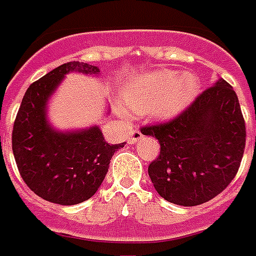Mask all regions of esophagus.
Instances as JSON below:
<instances>
[{
	"label": "esophagus",
	"mask_w": 256,
	"mask_h": 256,
	"mask_svg": "<svg viewBox=\"0 0 256 256\" xmlns=\"http://www.w3.org/2000/svg\"><path fill=\"white\" fill-rule=\"evenodd\" d=\"M142 132H140V130H134V132H132V134L128 136V144H136V142L140 140H142Z\"/></svg>",
	"instance_id": "1"
}]
</instances>
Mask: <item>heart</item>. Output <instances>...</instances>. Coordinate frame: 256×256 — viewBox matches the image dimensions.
<instances>
[{"label":"heart","instance_id":"1","mask_svg":"<svg viewBox=\"0 0 256 256\" xmlns=\"http://www.w3.org/2000/svg\"><path fill=\"white\" fill-rule=\"evenodd\" d=\"M199 80L194 73L179 76L174 70H160L138 76L122 90V102L132 114H146L166 120L180 112L194 100Z\"/></svg>","mask_w":256,"mask_h":256}]
</instances>
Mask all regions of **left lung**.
I'll list each match as a JSON object with an SVG mask.
<instances>
[{
	"label": "left lung",
	"mask_w": 256,
	"mask_h": 256,
	"mask_svg": "<svg viewBox=\"0 0 256 256\" xmlns=\"http://www.w3.org/2000/svg\"><path fill=\"white\" fill-rule=\"evenodd\" d=\"M140 132L160 144L148 166L152 184L179 206H198L220 194L238 172L246 146L238 96L222 78L174 120L144 126Z\"/></svg>",
	"instance_id": "obj_1"
}]
</instances>
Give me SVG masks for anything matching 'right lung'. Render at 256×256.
Segmentation results:
<instances>
[{
	"mask_svg": "<svg viewBox=\"0 0 256 256\" xmlns=\"http://www.w3.org/2000/svg\"><path fill=\"white\" fill-rule=\"evenodd\" d=\"M100 74L96 66L68 62L33 82L14 120L12 148L18 171L34 194L72 206L88 200L104 182L110 160L124 144H108L98 126L58 132L48 120V100L66 74Z\"/></svg>",
	"mask_w": 256,
	"mask_h": 256,
	"instance_id": "1",
	"label": "right lung"
}]
</instances>
